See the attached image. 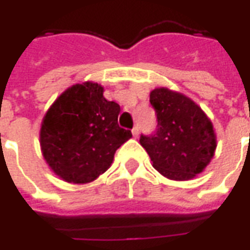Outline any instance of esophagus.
Masks as SVG:
<instances>
[{
	"mask_svg": "<svg viewBox=\"0 0 250 250\" xmlns=\"http://www.w3.org/2000/svg\"><path fill=\"white\" fill-rule=\"evenodd\" d=\"M132 135L135 136V138L139 135V127H138V125H135V127L132 128Z\"/></svg>",
	"mask_w": 250,
	"mask_h": 250,
	"instance_id": "34e87169",
	"label": "esophagus"
}]
</instances>
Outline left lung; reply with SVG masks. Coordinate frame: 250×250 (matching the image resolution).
Segmentation results:
<instances>
[{"label":"left lung","instance_id":"1","mask_svg":"<svg viewBox=\"0 0 250 250\" xmlns=\"http://www.w3.org/2000/svg\"><path fill=\"white\" fill-rule=\"evenodd\" d=\"M157 116V128L142 134L152 166L175 181H188L204 170L214 155L213 125L197 104L181 93L157 88L150 93Z\"/></svg>","mask_w":250,"mask_h":250}]
</instances>
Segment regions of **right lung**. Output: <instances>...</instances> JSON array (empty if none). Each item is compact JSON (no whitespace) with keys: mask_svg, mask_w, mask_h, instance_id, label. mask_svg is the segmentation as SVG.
Segmentation results:
<instances>
[{"mask_svg":"<svg viewBox=\"0 0 250 250\" xmlns=\"http://www.w3.org/2000/svg\"><path fill=\"white\" fill-rule=\"evenodd\" d=\"M119 112V104L104 98L103 87L96 83L68 88L42 120L40 143L46 163L66 182L98 178L132 136L118 125Z\"/></svg>","mask_w":250,"mask_h":250,"instance_id":"right-lung-1","label":"right lung"}]
</instances>
